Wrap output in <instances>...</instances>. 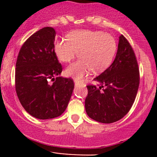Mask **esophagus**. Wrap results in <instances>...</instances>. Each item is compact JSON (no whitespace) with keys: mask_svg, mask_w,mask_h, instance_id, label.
<instances>
[{"mask_svg":"<svg viewBox=\"0 0 157 157\" xmlns=\"http://www.w3.org/2000/svg\"><path fill=\"white\" fill-rule=\"evenodd\" d=\"M75 86H77V85H79L80 84V82L79 81H78V80H76V79H75Z\"/></svg>","mask_w":157,"mask_h":157,"instance_id":"1","label":"esophagus"}]
</instances>
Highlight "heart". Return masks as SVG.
<instances>
[{"label":"heart","mask_w":157,"mask_h":157,"mask_svg":"<svg viewBox=\"0 0 157 157\" xmlns=\"http://www.w3.org/2000/svg\"><path fill=\"white\" fill-rule=\"evenodd\" d=\"M117 50L113 36L99 30H78L70 32L67 38L55 42L54 51L63 63H70L78 56L79 60L67 68L68 76L81 79L91 71L101 72L112 63Z\"/></svg>","instance_id":"b5f03b06"}]
</instances>
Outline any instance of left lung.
I'll return each instance as SVG.
<instances>
[{"instance_id":"8db88e82","label":"left lung","mask_w":157,"mask_h":157,"mask_svg":"<svg viewBox=\"0 0 157 157\" xmlns=\"http://www.w3.org/2000/svg\"><path fill=\"white\" fill-rule=\"evenodd\" d=\"M94 80L98 84L86 86L85 108L89 117L103 123L121 120L134 104L140 82L135 54L123 34L113 63Z\"/></svg>"}]
</instances>
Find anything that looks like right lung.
Here are the masks:
<instances>
[{
  "mask_svg": "<svg viewBox=\"0 0 157 157\" xmlns=\"http://www.w3.org/2000/svg\"><path fill=\"white\" fill-rule=\"evenodd\" d=\"M55 36L52 27L37 30L23 43L16 60L18 98L25 110L39 120L60 116L75 86L72 78L59 76L63 68L54 51Z\"/></svg>",
  "mask_w": 157,
  "mask_h": 157,
  "instance_id": "add662e5",
  "label": "right lung"
}]
</instances>
